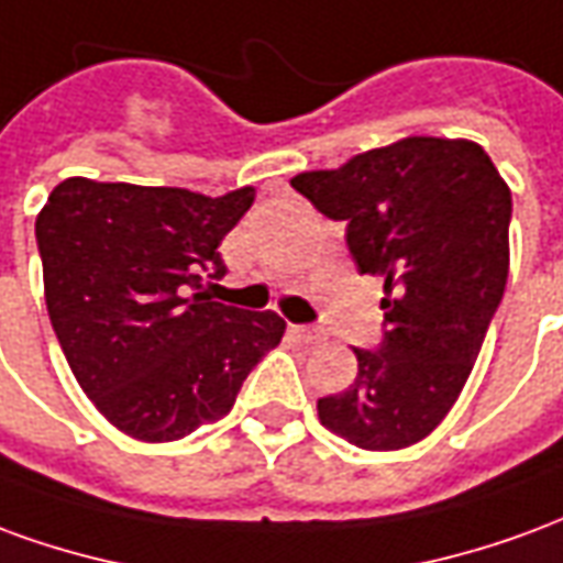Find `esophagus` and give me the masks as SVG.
<instances>
[{
    "mask_svg": "<svg viewBox=\"0 0 563 563\" xmlns=\"http://www.w3.org/2000/svg\"><path fill=\"white\" fill-rule=\"evenodd\" d=\"M292 334L301 343H322V341H325V331L310 329V325H292Z\"/></svg>",
    "mask_w": 563,
    "mask_h": 563,
    "instance_id": "obj_1",
    "label": "esophagus"
}]
</instances>
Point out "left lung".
Segmentation results:
<instances>
[{
  "mask_svg": "<svg viewBox=\"0 0 563 563\" xmlns=\"http://www.w3.org/2000/svg\"><path fill=\"white\" fill-rule=\"evenodd\" d=\"M292 186L346 222L358 271L386 280V338L353 350V386L319 398V422L371 452L413 446L459 401L504 298L507 180L476 141L410 135Z\"/></svg>",
  "mask_w": 563,
  "mask_h": 563,
  "instance_id": "obj_1",
  "label": "left lung"
}]
</instances>
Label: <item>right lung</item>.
<instances>
[{
    "label": "right lung",
    "instance_id": "obj_1",
    "mask_svg": "<svg viewBox=\"0 0 563 563\" xmlns=\"http://www.w3.org/2000/svg\"><path fill=\"white\" fill-rule=\"evenodd\" d=\"M256 198L68 177L35 220L44 301L78 386L123 434L172 443L232 410L246 374L280 343L274 310L210 301L217 246Z\"/></svg>",
    "mask_w": 563,
    "mask_h": 563
}]
</instances>
